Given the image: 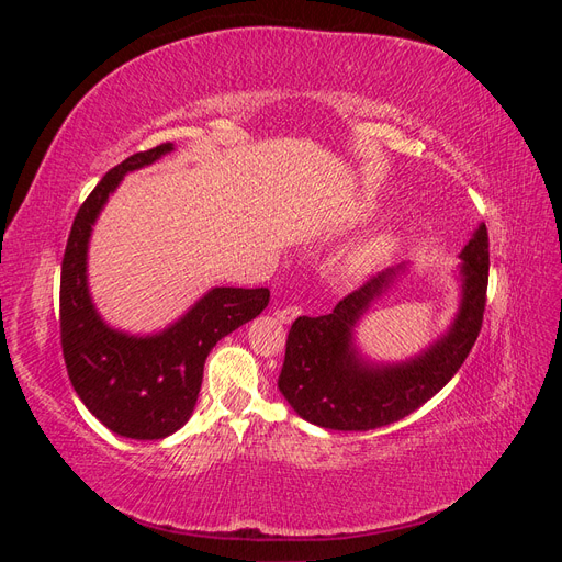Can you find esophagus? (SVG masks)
I'll return each instance as SVG.
<instances>
[{
	"instance_id": "1",
	"label": "esophagus",
	"mask_w": 562,
	"mask_h": 562,
	"mask_svg": "<svg viewBox=\"0 0 562 562\" xmlns=\"http://www.w3.org/2000/svg\"><path fill=\"white\" fill-rule=\"evenodd\" d=\"M277 318L281 321V323H291V321H295L300 314H302V310L300 307H295V304H288V307H277Z\"/></svg>"
}]
</instances>
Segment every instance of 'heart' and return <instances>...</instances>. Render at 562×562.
<instances>
[{
  "mask_svg": "<svg viewBox=\"0 0 562 562\" xmlns=\"http://www.w3.org/2000/svg\"><path fill=\"white\" fill-rule=\"evenodd\" d=\"M386 248H389V244L384 236H375V239L366 241L361 248L353 250L351 260H349V271H353V274H366V271H370L384 258Z\"/></svg>",
  "mask_w": 562,
  "mask_h": 562,
  "instance_id": "b5f03b06",
  "label": "heart"
}]
</instances>
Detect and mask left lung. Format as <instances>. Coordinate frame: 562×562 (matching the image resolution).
<instances>
[{
    "label": "left lung",
    "instance_id": "1",
    "mask_svg": "<svg viewBox=\"0 0 562 562\" xmlns=\"http://www.w3.org/2000/svg\"><path fill=\"white\" fill-rule=\"evenodd\" d=\"M462 258V302L450 330L403 363L378 366L356 351L353 326L405 269L370 277L326 316H297L285 339L279 389L293 411L316 427L368 431L386 427L417 411L462 368L483 326L490 241L479 225Z\"/></svg>",
    "mask_w": 562,
    "mask_h": 562
}]
</instances>
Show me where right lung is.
<instances>
[{
	"instance_id": "obj_1",
	"label": "right lung",
	"mask_w": 562,
	"mask_h": 562,
	"mask_svg": "<svg viewBox=\"0 0 562 562\" xmlns=\"http://www.w3.org/2000/svg\"><path fill=\"white\" fill-rule=\"evenodd\" d=\"M164 143L114 166L81 203L63 255L60 345L67 375L89 413L124 438L159 440L190 419L211 349L269 302L267 288H213L194 307L155 335L110 328L95 312L87 281L93 223L128 171L155 164Z\"/></svg>"
}]
</instances>
